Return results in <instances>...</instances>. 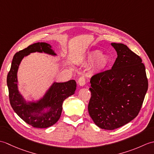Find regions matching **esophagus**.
Returning <instances> with one entry per match:
<instances>
[{"mask_svg":"<svg viewBox=\"0 0 154 154\" xmlns=\"http://www.w3.org/2000/svg\"><path fill=\"white\" fill-rule=\"evenodd\" d=\"M78 83H79V85L80 86H84L85 85V79L84 77H81L79 80H78Z\"/></svg>","mask_w":154,"mask_h":154,"instance_id":"esophagus-1","label":"esophagus"}]
</instances>
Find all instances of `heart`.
I'll list each match as a JSON object with an SVG mask.
<instances>
[{"label": "heart", "mask_w": 154, "mask_h": 154, "mask_svg": "<svg viewBox=\"0 0 154 154\" xmlns=\"http://www.w3.org/2000/svg\"><path fill=\"white\" fill-rule=\"evenodd\" d=\"M83 61L86 65L93 64L95 71H103L109 66L110 58L107 54H100L99 50H91L87 52L83 56Z\"/></svg>", "instance_id": "heart-1"}]
</instances>
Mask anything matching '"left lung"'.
I'll use <instances>...</instances> for the list:
<instances>
[{"label": "left lung", "mask_w": 154, "mask_h": 154, "mask_svg": "<svg viewBox=\"0 0 154 154\" xmlns=\"http://www.w3.org/2000/svg\"><path fill=\"white\" fill-rule=\"evenodd\" d=\"M117 58L112 69L93 75L88 111L102 129L112 130L138 116L148 88L142 59L126 45L112 43Z\"/></svg>", "instance_id": "1"}]
</instances>
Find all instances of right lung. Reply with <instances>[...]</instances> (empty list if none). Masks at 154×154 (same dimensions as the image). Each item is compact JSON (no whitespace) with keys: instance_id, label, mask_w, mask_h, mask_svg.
<instances>
[{"instance_id":"right-lung-1","label":"right lung","mask_w":154,"mask_h":154,"mask_svg":"<svg viewBox=\"0 0 154 154\" xmlns=\"http://www.w3.org/2000/svg\"><path fill=\"white\" fill-rule=\"evenodd\" d=\"M34 52L57 55L51 49V45L45 42H38L29 45L14 55L6 82L10 103L14 112L32 126L45 128L54 125L60 119L63 101L75 93L77 85L75 80L64 83L54 82L40 100H26L18 89L17 72L22 59Z\"/></svg>"}]
</instances>
